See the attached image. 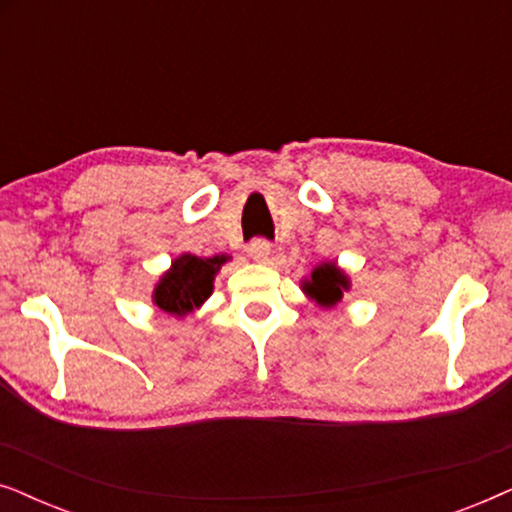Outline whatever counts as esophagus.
<instances>
[{"label": "esophagus", "instance_id": "34e87169", "mask_svg": "<svg viewBox=\"0 0 512 512\" xmlns=\"http://www.w3.org/2000/svg\"><path fill=\"white\" fill-rule=\"evenodd\" d=\"M247 251H249V256L254 258V261L265 263L272 254V244L268 240H263V237H256V240L249 242Z\"/></svg>", "mask_w": 512, "mask_h": 512}]
</instances>
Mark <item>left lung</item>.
<instances>
[{"label": "left lung", "mask_w": 512, "mask_h": 512, "mask_svg": "<svg viewBox=\"0 0 512 512\" xmlns=\"http://www.w3.org/2000/svg\"><path fill=\"white\" fill-rule=\"evenodd\" d=\"M303 289L321 307H333L340 303L342 291L349 289V279L335 263H324L312 270V277L303 284Z\"/></svg>", "instance_id": "obj_1"}]
</instances>
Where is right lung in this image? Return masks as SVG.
<instances>
[{
  "instance_id": "obj_1",
  "label": "right lung",
  "mask_w": 512,
  "mask_h": 512,
  "mask_svg": "<svg viewBox=\"0 0 512 512\" xmlns=\"http://www.w3.org/2000/svg\"><path fill=\"white\" fill-rule=\"evenodd\" d=\"M226 261L228 256H179L177 261L172 263V268L167 270L156 284L153 303H156L163 312L174 314V317H184V314L193 312L195 307H200L209 296H212L214 275Z\"/></svg>"
}]
</instances>
